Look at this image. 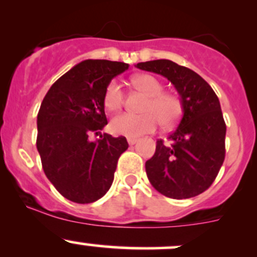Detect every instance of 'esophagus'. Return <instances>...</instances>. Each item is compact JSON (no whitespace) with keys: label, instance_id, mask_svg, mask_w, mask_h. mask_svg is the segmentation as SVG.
<instances>
[{"label":"esophagus","instance_id":"esophagus-1","mask_svg":"<svg viewBox=\"0 0 257 257\" xmlns=\"http://www.w3.org/2000/svg\"><path fill=\"white\" fill-rule=\"evenodd\" d=\"M126 141H128V144H129V145H133V144L137 143V141H138V139L133 138V137H129V138L126 139Z\"/></svg>","mask_w":257,"mask_h":257}]
</instances>
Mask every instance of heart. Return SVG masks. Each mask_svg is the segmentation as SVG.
I'll return each instance as SVG.
<instances>
[{
    "instance_id": "obj_1",
    "label": "heart",
    "mask_w": 257,
    "mask_h": 257,
    "mask_svg": "<svg viewBox=\"0 0 257 257\" xmlns=\"http://www.w3.org/2000/svg\"><path fill=\"white\" fill-rule=\"evenodd\" d=\"M137 89L148 95L143 105V114L120 113L110 121V131L114 134L138 137L155 131L158 119L163 126H172L181 114L180 98L173 93L164 92V85L152 74H138L132 78ZM124 100L123 89L118 80L108 83L104 92V105L108 110H116Z\"/></svg>"
}]
</instances>
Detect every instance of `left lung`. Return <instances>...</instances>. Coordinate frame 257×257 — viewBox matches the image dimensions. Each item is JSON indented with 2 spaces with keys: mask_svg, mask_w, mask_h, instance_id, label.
Segmentation results:
<instances>
[{
  "mask_svg": "<svg viewBox=\"0 0 257 257\" xmlns=\"http://www.w3.org/2000/svg\"><path fill=\"white\" fill-rule=\"evenodd\" d=\"M137 67L169 79L183 107V118L168 138L169 143L158 139L154 155L145 163L150 184L178 200L204 193L225 159L226 124L219 98L198 73L169 59L142 62Z\"/></svg>",
  "mask_w": 257,
  "mask_h": 257,
  "instance_id": "obj_1",
  "label": "left lung"
}]
</instances>
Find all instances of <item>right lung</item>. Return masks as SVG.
I'll return each mask as SVG.
<instances>
[{
    "instance_id": "obj_1",
    "label": "right lung",
    "mask_w": 257,
    "mask_h": 257,
    "mask_svg": "<svg viewBox=\"0 0 257 257\" xmlns=\"http://www.w3.org/2000/svg\"><path fill=\"white\" fill-rule=\"evenodd\" d=\"M123 62L87 59L53 83L37 115V150L43 172L59 194L89 204L112 186L116 163L128 149L125 137L99 134L108 124L104 92L114 77L128 69Z\"/></svg>"
}]
</instances>
